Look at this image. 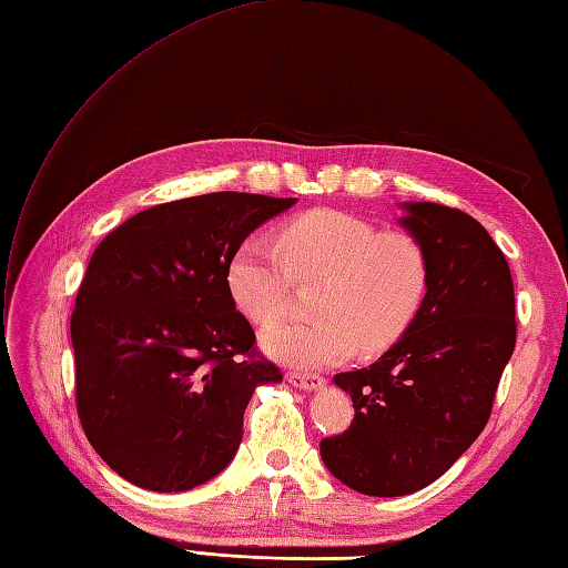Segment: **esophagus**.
I'll return each instance as SVG.
<instances>
[{
  "label": "esophagus",
  "mask_w": 568,
  "mask_h": 568,
  "mask_svg": "<svg viewBox=\"0 0 568 568\" xmlns=\"http://www.w3.org/2000/svg\"><path fill=\"white\" fill-rule=\"evenodd\" d=\"M286 382L296 386V388H306V390H313V388H321L325 384V379L321 374H306V372H288L286 374Z\"/></svg>",
  "instance_id": "esophagus-1"
}]
</instances>
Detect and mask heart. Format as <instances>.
I'll return each mask as SVG.
<instances>
[{
	"label": "heart",
	"instance_id": "b5f03b06",
	"mask_svg": "<svg viewBox=\"0 0 568 568\" xmlns=\"http://www.w3.org/2000/svg\"><path fill=\"white\" fill-rule=\"evenodd\" d=\"M280 246L250 237L229 264L235 306L260 325L284 316L294 276L325 274L316 318L286 321L262 333L272 357L327 367L359 345L364 352L386 349L418 316L427 292V257L413 235L382 233L352 213L316 209L284 225Z\"/></svg>",
	"mask_w": 568,
	"mask_h": 568
}]
</instances>
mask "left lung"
<instances>
[{"label": "left lung", "mask_w": 568, "mask_h": 568, "mask_svg": "<svg viewBox=\"0 0 568 568\" xmlns=\"http://www.w3.org/2000/svg\"><path fill=\"white\" fill-rule=\"evenodd\" d=\"M403 209L400 225L427 257L423 306L374 364L335 374L355 420L321 443L327 471L379 498L430 486L471 447L518 331L510 267L484 225L430 201Z\"/></svg>", "instance_id": "left-lung-1"}]
</instances>
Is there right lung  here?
<instances>
[{
	"instance_id": "1",
	"label": "right lung",
	"mask_w": 568,
	"mask_h": 568,
	"mask_svg": "<svg viewBox=\"0 0 568 568\" xmlns=\"http://www.w3.org/2000/svg\"><path fill=\"white\" fill-rule=\"evenodd\" d=\"M296 199L216 192L135 213L87 264L70 321L82 430L113 471L178 494L221 474L282 382L229 288L245 237Z\"/></svg>"
}]
</instances>
